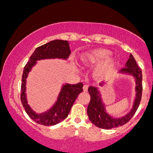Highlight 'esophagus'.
I'll use <instances>...</instances> for the list:
<instances>
[{
  "mask_svg": "<svg viewBox=\"0 0 153 153\" xmlns=\"http://www.w3.org/2000/svg\"><path fill=\"white\" fill-rule=\"evenodd\" d=\"M88 85H84L83 86V89L84 91H88Z\"/></svg>",
  "mask_w": 153,
  "mask_h": 153,
  "instance_id": "obj_1",
  "label": "esophagus"
}]
</instances>
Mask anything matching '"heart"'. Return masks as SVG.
Instances as JSON below:
<instances>
[{
  "label": "heart",
  "instance_id": "heart-1",
  "mask_svg": "<svg viewBox=\"0 0 153 153\" xmlns=\"http://www.w3.org/2000/svg\"><path fill=\"white\" fill-rule=\"evenodd\" d=\"M111 55L112 52L108 49L91 50L82 54L81 60L86 65H94L100 63L95 69L94 75L98 78H103L116 65L115 60L109 59Z\"/></svg>",
  "mask_w": 153,
  "mask_h": 153
}]
</instances>
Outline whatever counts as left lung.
Instances as JSON below:
<instances>
[{
	"mask_svg": "<svg viewBox=\"0 0 153 153\" xmlns=\"http://www.w3.org/2000/svg\"><path fill=\"white\" fill-rule=\"evenodd\" d=\"M119 73L131 75L135 77L136 94L133 108L129 113L122 117H113L106 112L105 105L102 102L101 93L98 88L95 86H89L88 91L91 96V101L88 106L87 114L91 122L100 128H115L126 124L135 115L140 104L142 95V72L133 55L130 54L129 59L124 68H122ZM104 84V83H102L100 86H103Z\"/></svg>",
	"mask_w": 153,
	"mask_h": 153,
	"instance_id": "obj_1",
	"label": "left lung"
}]
</instances>
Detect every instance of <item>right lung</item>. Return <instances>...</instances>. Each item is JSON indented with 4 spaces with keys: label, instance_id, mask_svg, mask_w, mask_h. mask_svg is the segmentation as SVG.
<instances>
[{
    "label": "right lung",
    "instance_id": "obj_1",
    "mask_svg": "<svg viewBox=\"0 0 153 153\" xmlns=\"http://www.w3.org/2000/svg\"><path fill=\"white\" fill-rule=\"evenodd\" d=\"M71 54L69 43L67 40H54L36 48L24 68L21 84L22 104L30 118L34 122L44 126H53L67 117L71 108L79 93L82 92L83 84H63L57 101L49 110L42 113H36L27 103L26 95V79L36 61L45 59L67 60Z\"/></svg>",
    "mask_w": 153,
    "mask_h": 153
}]
</instances>
